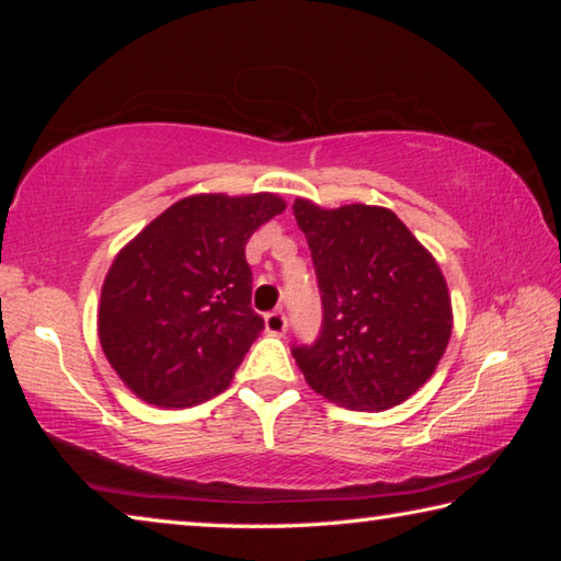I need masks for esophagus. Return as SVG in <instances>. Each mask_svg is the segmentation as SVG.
<instances>
[{
  "label": "esophagus",
  "instance_id": "1",
  "mask_svg": "<svg viewBox=\"0 0 561 561\" xmlns=\"http://www.w3.org/2000/svg\"><path fill=\"white\" fill-rule=\"evenodd\" d=\"M287 314H284L282 309L277 311H270L267 317H264V329H267V334L272 336H282L284 331H287Z\"/></svg>",
  "mask_w": 561,
  "mask_h": 561
}]
</instances>
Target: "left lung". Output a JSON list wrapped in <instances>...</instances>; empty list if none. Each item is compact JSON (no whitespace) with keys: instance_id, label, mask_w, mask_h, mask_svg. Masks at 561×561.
<instances>
[{"instance_id":"8db88e82","label":"left lung","mask_w":561,"mask_h":561,"mask_svg":"<svg viewBox=\"0 0 561 561\" xmlns=\"http://www.w3.org/2000/svg\"><path fill=\"white\" fill-rule=\"evenodd\" d=\"M321 294L319 339L291 346L307 383L351 411L403 403L445 354L450 294L433 254L396 213L376 205L324 210L294 201Z\"/></svg>"}]
</instances>
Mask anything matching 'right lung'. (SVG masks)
I'll use <instances>...</instances> for the list:
<instances>
[{"label":"right lung","instance_id":"1","mask_svg":"<svg viewBox=\"0 0 561 561\" xmlns=\"http://www.w3.org/2000/svg\"><path fill=\"white\" fill-rule=\"evenodd\" d=\"M284 207L272 193L183 197L116 254L101 289L99 339L138 398L190 408L230 386L264 329L244 244Z\"/></svg>","mask_w":561,"mask_h":561}]
</instances>
